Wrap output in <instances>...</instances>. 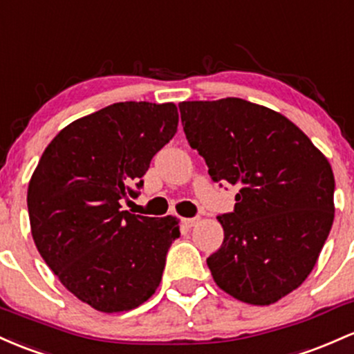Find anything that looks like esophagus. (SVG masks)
Listing matches in <instances>:
<instances>
[{
    "label": "esophagus",
    "mask_w": 354,
    "mask_h": 354,
    "mask_svg": "<svg viewBox=\"0 0 354 354\" xmlns=\"http://www.w3.org/2000/svg\"><path fill=\"white\" fill-rule=\"evenodd\" d=\"M181 221H183L185 227L192 228V227H195V225L198 223V221H200V218H198V216H196V218H183Z\"/></svg>",
    "instance_id": "34e87169"
}]
</instances>
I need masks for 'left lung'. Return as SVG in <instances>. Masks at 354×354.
I'll return each mask as SVG.
<instances>
[{"label":"left lung","instance_id":"left-lung-1","mask_svg":"<svg viewBox=\"0 0 354 354\" xmlns=\"http://www.w3.org/2000/svg\"><path fill=\"white\" fill-rule=\"evenodd\" d=\"M180 112L212 180L239 188L234 212L216 216L225 239L207 259L213 281L247 304H274L308 279L331 230V165L269 107L227 97L181 102Z\"/></svg>","mask_w":354,"mask_h":354}]
</instances>
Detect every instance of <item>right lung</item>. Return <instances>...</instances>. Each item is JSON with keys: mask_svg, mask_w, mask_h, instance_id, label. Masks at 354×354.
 Masks as SVG:
<instances>
[{"mask_svg": "<svg viewBox=\"0 0 354 354\" xmlns=\"http://www.w3.org/2000/svg\"><path fill=\"white\" fill-rule=\"evenodd\" d=\"M178 120L173 102L112 104L64 127L33 171L26 203L35 245L65 289L100 313L153 296L180 236L176 216L120 209Z\"/></svg>", "mask_w": 354, "mask_h": 354, "instance_id": "add662e5", "label": "right lung"}]
</instances>
